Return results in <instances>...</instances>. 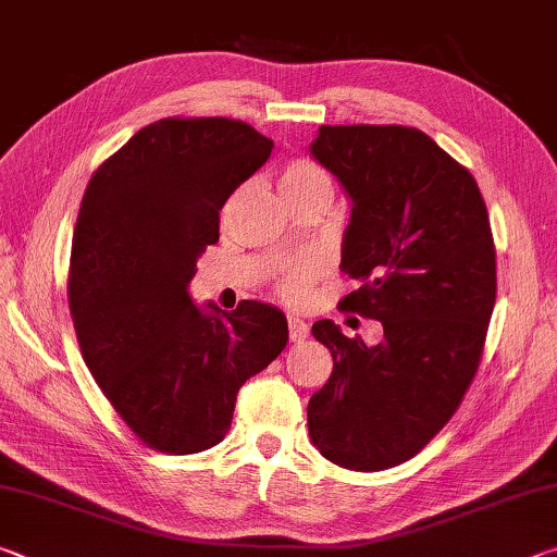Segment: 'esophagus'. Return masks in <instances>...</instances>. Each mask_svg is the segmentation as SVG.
<instances>
[{
    "instance_id": "obj_1",
    "label": "esophagus",
    "mask_w": 557,
    "mask_h": 557,
    "mask_svg": "<svg viewBox=\"0 0 557 557\" xmlns=\"http://www.w3.org/2000/svg\"><path fill=\"white\" fill-rule=\"evenodd\" d=\"M287 326H289V338L292 342H305L309 336V324L301 322L299 317H289L287 319Z\"/></svg>"
}]
</instances>
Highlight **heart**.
<instances>
[{"instance_id":"heart-1","label":"heart","mask_w":557,"mask_h":557,"mask_svg":"<svg viewBox=\"0 0 557 557\" xmlns=\"http://www.w3.org/2000/svg\"><path fill=\"white\" fill-rule=\"evenodd\" d=\"M280 188L285 194V199L289 196H301V194H312V191H332V182L322 166H317L309 159H295L289 162L280 174ZM319 272V262L317 260H299L295 265H289L285 272H282L280 280V292L292 301L305 299L309 280H312Z\"/></svg>"}]
</instances>
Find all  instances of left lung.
<instances>
[{
  "label": "left lung",
  "instance_id": "left-lung-1",
  "mask_svg": "<svg viewBox=\"0 0 557 557\" xmlns=\"http://www.w3.org/2000/svg\"><path fill=\"white\" fill-rule=\"evenodd\" d=\"M309 152L351 201L342 307L383 324V342L312 326L334 371L307 405L309 437L338 467L408 461L459 408L482 361L496 301V252L482 191L425 132L322 125Z\"/></svg>",
  "mask_w": 557,
  "mask_h": 557
}]
</instances>
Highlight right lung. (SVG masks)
<instances>
[{"label": "right lung", "mask_w": 557, "mask_h": 557, "mask_svg": "<svg viewBox=\"0 0 557 557\" xmlns=\"http://www.w3.org/2000/svg\"><path fill=\"white\" fill-rule=\"evenodd\" d=\"M275 143L240 120L166 117L129 137L83 196L69 305L81 354L132 432L169 455L225 437L250 375L287 346V317L245 299L196 307L188 282L219 211Z\"/></svg>", "instance_id": "1"}]
</instances>
